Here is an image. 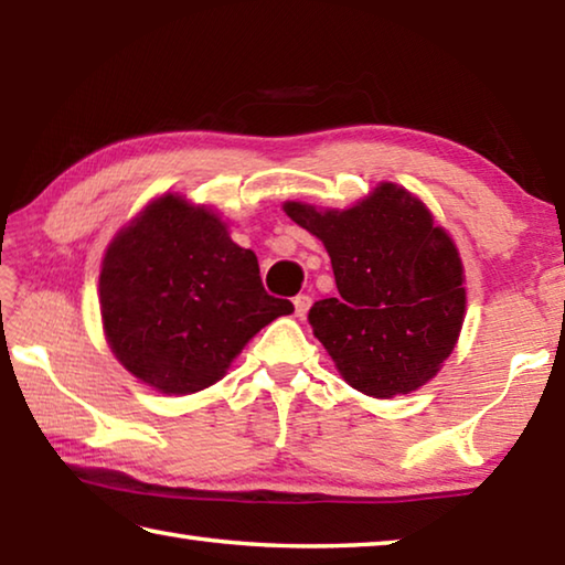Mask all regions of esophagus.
<instances>
[{
  "mask_svg": "<svg viewBox=\"0 0 565 565\" xmlns=\"http://www.w3.org/2000/svg\"><path fill=\"white\" fill-rule=\"evenodd\" d=\"M311 309V296L309 294H299V296H294V313L299 319H303L306 317V311Z\"/></svg>",
  "mask_w": 565,
  "mask_h": 565,
  "instance_id": "34e87169",
  "label": "esophagus"
}]
</instances>
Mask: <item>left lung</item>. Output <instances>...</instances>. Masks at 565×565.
Returning <instances> with one entry per match:
<instances>
[{
    "instance_id": "8db88e82",
    "label": "left lung",
    "mask_w": 565,
    "mask_h": 565,
    "mask_svg": "<svg viewBox=\"0 0 565 565\" xmlns=\"http://www.w3.org/2000/svg\"><path fill=\"white\" fill-rule=\"evenodd\" d=\"M291 222L321 238L339 296L309 321L341 376L366 396L408 394L436 376L463 323V266L428 209L396 184L343 212L289 202Z\"/></svg>"
}]
</instances>
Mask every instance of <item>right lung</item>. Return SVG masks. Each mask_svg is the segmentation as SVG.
<instances>
[{"label":"right lung","instance_id":"obj_1","mask_svg":"<svg viewBox=\"0 0 565 565\" xmlns=\"http://www.w3.org/2000/svg\"><path fill=\"white\" fill-rule=\"evenodd\" d=\"M107 341L161 394H194L226 374L246 341L289 299L266 294L252 248L204 206L167 194L107 248L99 276Z\"/></svg>","mask_w":565,"mask_h":565}]
</instances>
